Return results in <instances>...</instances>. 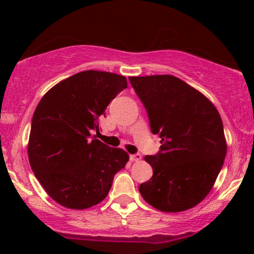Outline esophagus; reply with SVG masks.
Segmentation results:
<instances>
[{
	"label": "esophagus",
	"mask_w": 254,
	"mask_h": 254,
	"mask_svg": "<svg viewBox=\"0 0 254 254\" xmlns=\"http://www.w3.org/2000/svg\"><path fill=\"white\" fill-rule=\"evenodd\" d=\"M142 159V155L141 154H133V155H130V160L131 161H139V160Z\"/></svg>",
	"instance_id": "esophagus-1"
}]
</instances>
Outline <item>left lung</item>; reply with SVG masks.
<instances>
[{
  "mask_svg": "<svg viewBox=\"0 0 254 254\" xmlns=\"http://www.w3.org/2000/svg\"><path fill=\"white\" fill-rule=\"evenodd\" d=\"M143 103L151 132L160 135V153L144 160L153 177L139 193L164 212L193 208L208 196L227 154L223 124L215 105L173 75L131 76Z\"/></svg>",
  "mask_w": 254,
  "mask_h": 254,
  "instance_id": "1",
  "label": "left lung"
}]
</instances>
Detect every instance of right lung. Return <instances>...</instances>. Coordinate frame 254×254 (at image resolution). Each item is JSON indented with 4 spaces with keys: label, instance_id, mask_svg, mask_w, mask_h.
<instances>
[{
    "label": "right lung",
    "instance_id": "add662e5",
    "mask_svg": "<svg viewBox=\"0 0 254 254\" xmlns=\"http://www.w3.org/2000/svg\"><path fill=\"white\" fill-rule=\"evenodd\" d=\"M127 87L123 75L86 70L55 84L38 104L28 160L46 193L62 206L83 210L103 202L129 161L127 151L93 136L110 101Z\"/></svg>",
    "mask_w": 254,
    "mask_h": 254
}]
</instances>
